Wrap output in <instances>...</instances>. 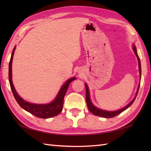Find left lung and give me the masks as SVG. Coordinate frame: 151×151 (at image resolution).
Wrapping results in <instances>:
<instances>
[{"mask_svg": "<svg viewBox=\"0 0 151 151\" xmlns=\"http://www.w3.org/2000/svg\"><path fill=\"white\" fill-rule=\"evenodd\" d=\"M132 49L134 52V54H136V56L137 58V61H138V65H139V76H140V79H141V76H142V69H141V62H140V60L139 58L137 55V49L136 46L133 45H132ZM139 86H140V83L138 85V87H137V89L136 91V93L135 97L133 99V100L131 101L129 104H128L126 106H124V108L119 109V110H116V111H107V110H101V109H99L97 108L95 106L93 105V104L92 103V102L91 101L90 99V95H89V88L86 83H85V86H86V103H87L88 108L89 109V110L93 114H94L95 115H97V116L99 117H104V118H111V117H114L116 115H119L121 114V112H123L125 110H127L128 108H129L131 105L132 104L134 101H135V99L136 98V96L137 95V93H138L139 91Z\"/></svg>", "mask_w": 151, "mask_h": 151, "instance_id": "obj_1", "label": "left lung"}]
</instances>
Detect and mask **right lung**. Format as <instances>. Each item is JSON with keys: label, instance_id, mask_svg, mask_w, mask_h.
I'll list each match as a JSON object with an SVG mask.
<instances>
[{"label": "right lung", "instance_id": "obj_1", "mask_svg": "<svg viewBox=\"0 0 151 151\" xmlns=\"http://www.w3.org/2000/svg\"><path fill=\"white\" fill-rule=\"evenodd\" d=\"M15 46L14 50L12 51V56L10 61L9 63V84H10V87L13 93L14 97L16 101L20 106L23 108L24 110L29 112L31 114H32L35 116L37 117L42 118V119H47L50 118L54 116H56L58 115L61 111H62L63 109V99L66 94V92L68 89L70 83L72 81H75L76 77H73L67 80V81L64 83L62 86L60 91L58 93L56 98L54 99L53 101H52L50 103L48 104H34L31 103V102H27L23 99H22L20 96L19 95L17 92L16 91L15 89L14 88V84L12 82V61H13V56H14V52L15 50Z\"/></svg>", "mask_w": 151, "mask_h": 151}]
</instances>
